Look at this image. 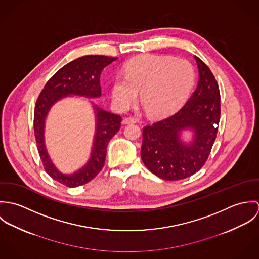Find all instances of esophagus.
<instances>
[{"label": "esophagus", "mask_w": 259, "mask_h": 259, "mask_svg": "<svg viewBox=\"0 0 259 259\" xmlns=\"http://www.w3.org/2000/svg\"><path fill=\"white\" fill-rule=\"evenodd\" d=\"M138 119L135 116H128V117H124L122 120V123L126 124V123H135L137 122Z\"/></svg>", "instance_id": "esophagus-1"}]
</instances>
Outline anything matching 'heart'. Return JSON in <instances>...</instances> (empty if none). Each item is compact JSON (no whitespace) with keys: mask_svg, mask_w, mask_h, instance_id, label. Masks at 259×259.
Returning a JSON list of instances; mask_svg holds the SVG:
<instances>
[{"mask_svg":"<svg viewBox=\"0 0 259 259\" xmlns=\"http://www.w3.org/2000/svg\"><path fill=\"white\" fill-rule=\"evenodd\" d=\"M194 81V71L184 59L146 55L131 61L124 75H118L112 84V98L120 107L134 102L140 92V101L148 114L160 116L180 108Z\"/></svg>","mask_w":259,"mask_h":259,"instance_id":"heart-1","label":"heart"}]
</instances>
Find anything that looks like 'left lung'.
I'll use <instances>...</instances> for the list:
<instances>
[{"label": "left lung", "instance_id": "1", "mask_svg": "<svg viewBox=\"0 0 259 259\" xmlns=\"http://www.w3.org/2000/svg\"><path fill=\"white\" fill-rule=\"evenodd\" d=\"M199 80L185 106L176 113L147 124L143 128L141 155L148 169L165 181L191 177L206 162L219 131L221 93L215 76L198 57ZM190 127L194 143L185 146L179 132Z\"/></svg>", "mask_w": 259, "mask_h": 259}]
</instances>
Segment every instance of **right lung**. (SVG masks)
I'll use <instances>...</instances> for the list:
<instances>
[{
    "instance_id": "add662e5",
    "label": "right lung",
    "mask_w": 259,
    "mask_h": 259,
    "mask_svg": "<svg viewBox=\"0 0 259 259\" xmlns=\"http://www.w3.org/2000/svg\"><path fill=\"white\" fill-rule=\"evenodd\" d=\"M116 58L100 55L83 56L70 62L60 69L45 84L37 97L34 112V131L37 151L46 172L56 182L68 187L85 185L103 169L107 148L111 138L120 128L121 116L97 109V134L92 157L89 163L74 175H63L56 169L50 160L44 144V123L50 108L67 95H79L89 98L100 97L102 94L101 73Z\"/></svg>"
}]
</instances>
